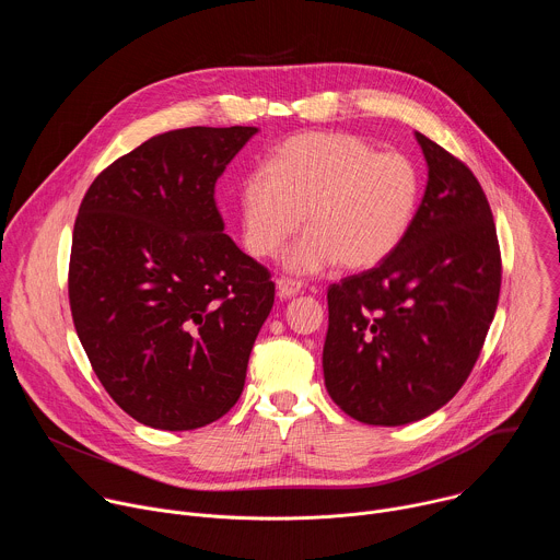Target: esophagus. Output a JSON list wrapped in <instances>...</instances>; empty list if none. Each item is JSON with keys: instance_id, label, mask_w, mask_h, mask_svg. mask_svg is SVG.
Returning a JSON list of instances; mask_svg holds the SVG:
<instances>
[{"instance_id": "obj_1", "label": "esophagus", "mask_w": 560, "mask_h": 560, "mask_svg": "<svg viewBox=\"0 0 560 560\" xmlns=\"http://www.w3.org/2000/svg\"><path fill=\"white\" fill-rule=\"evenodd\" d=\"M301 288H303V283L296 281V279H288V277L277 279V294H279L281 299H290V296L299 294Z\"/></svg>"}]
</instances>
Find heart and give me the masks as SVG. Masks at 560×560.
Here are the masks:
<instances>
[{"label":"heart","mask_w":560,"mask_h":560,"mask_svg":"<svg viewBox=\"0 0 560 560\" xmlns=\"http://www.w3.org/2000/svg\"><path fill=\"white\" fill-rule=\"evenodd\" d=\"M246 250L272 257L303 223L307 232L283 255V268L314 275L339 261L370 270L398 246L419 210L421 175L401 152H378L346 132H303L285 139L268 171L242 184Z\"/></svg>","instance_id":"heart-1"}]
</instances>
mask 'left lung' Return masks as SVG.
<instances>
[{"mask_svg":"<svg viewBox=\"0 0 560 560\" xmlns=\"http://www.w3.org/2000/svg\"><path fill=\"white\" fill-rule=\"evenodd\" d=\"M428 186L404 244L328 290L324 378L368 425H406L443 408L469 376L501 292V250L471 171L415 132Z\"/></svg>","mask_w":560,"mask_h":560,"instance_id":"obj_1","label":"left lung"}]
</instances>
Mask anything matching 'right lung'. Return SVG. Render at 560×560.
Masks as SVG:
<instances>
[{
  "instance_id": "1",
  "label": "right lung",
  "mask_w": 560,
  "mask_h": 560,
  "mask_svg": "<svg viewBox=\"0 0 560 560\" xmlns=\"http://www.w3.org/2000/svg\"><path fill=\"white\" fill-rule=\"evenodd\" d=\"M255 126L182 128L119 156L72 230L68 299L113 396L154 430H197L244 392L275 303L270 272L223 232L214 184Z\"/></svg>"
}]
</instances>
